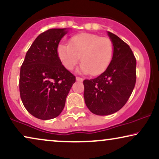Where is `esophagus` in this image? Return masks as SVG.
Listing matches in <instances>:
<instances>
[{"mask_svg": "<svg viewBox=\"0 0 159 159\" xmlns=\"http://www.w3.org/2000/svg\"><path fill=\"white\" fill-rule=\"evenodd\" d=\"M76 81H80V82H82L84 81V79L82 78H80V77H76Z\"/></svg>", "mask_w": 159, "mask_h": 159, "instance_id": "esophagus-1", "label": "esophagus"}]
</instances>
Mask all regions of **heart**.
<instances>
[{"label": "heart", "mask_w": 159, "mask_h": 159, "mask_svg": "<svg viewBox=\"0 0 159 159\" xmlns=\"http://www.w3.org/2000/svg\"><path fill=\"white\" fill-rule=\"evenodd\" d=\"M58 57L62 65L72 70L79 61L80 73H91L98 75L103 73L111 63L114 56V45L111 40L93 34L81 33L70 38V45L59 44Z\"/></svg>", "instance_id": "1"}]
</instances>
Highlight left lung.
<instances>
[{
	"mask_svg": "<svg viewBox=\"0 0 159 159\" xmlns=\"http://www.w3.org/2000/svg\"><path fill=\"white\" fill-rule=\"evenodd\" d=\"M114 45L111 63L98 77L84 80V98L89 111L100 116L109 115L123 107L136 84V61L129 45L108 31Z\"/></svg>",
	"mask_w": 159,
	"mask_h": 159,
	"instance_id": "left-lung-1",
	"label": "left lung"
}]
</instances>
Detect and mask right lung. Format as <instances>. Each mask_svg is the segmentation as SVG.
<instances>
[{"mask_svg":"<svg viewBox=\"0 0 159 159\" xmlns=\"http://www.w3.org/2000/svg\"><path fill=\"white\" fill-rule=\"evenodd\" d=\"M70 29H52L36 38L26 53L20 73V94L24 106L40 120L61 114L75 77L62 65L57 48Z\"/></svg>","mask_w":159,"mask_h":159,"instance_id":"add662e5","label":"right lung"}]
</instances>
